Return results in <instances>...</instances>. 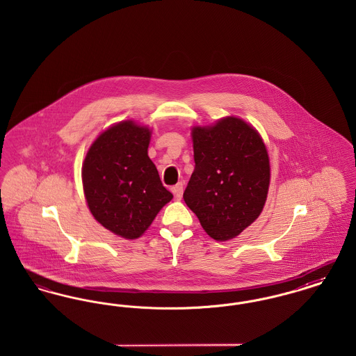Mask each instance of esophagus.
<instances>
[{
    "instance_id": "34e87169",
    "label": "esophagus",
    "mask_w": 356,
    "mask_h": 356,
    "mask_svg": "<svg viewBox=\"0 0 356 356\" xmlns=\"http://www.w3.org/2000/svg\"><path fill=\"white\" fill-rule=\"evenodd\" d=\"M183 183H177L176 186L172 188V192H173V195H175V197L177 199V200H180L181 197H183Z\"/></svg>"
}]
</instances>
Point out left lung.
Masks as SVG:
<instances>
[{
  "label": "left lung",
  "instance_id": "1",
  "mask_svg": "<svg viewBox=\"0 0 356 356\" xmlns=\"http://www.w3.org/2000/svg\"><path fill=\"white\" fill-rule=\"evenodd\" d=\"M195 170L184 202L218 241L240 235L261 213L270 186V159L247 122L225 118L192 129Z\"/></svg>",
  "mask_w": 356,
  "mask_h": 356
}]
</instances>
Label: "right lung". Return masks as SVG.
<instances>
[{"label":"right lung","mask_w":356,"mask_h":356,"mask_svg":"<svg viewBox=\"0 0 356 356\" xmlns=\"http://www.w3.org/2000/svg\"><path fill=\"white\" fill-rule=\"evenodd\" d=\"M151 131L122 121L96 138L83 164L85 199L95 219L125 238H137L173 195L148 156Z\"/></svg>","instance_id":"1"}]
</instances>
